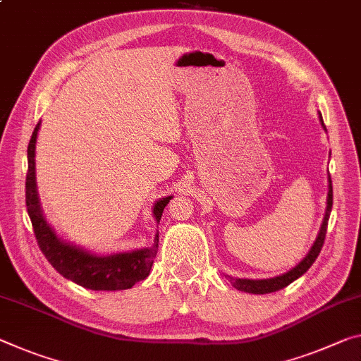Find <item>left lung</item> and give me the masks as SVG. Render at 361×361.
Segmentation results:
<instances>
[{
    "label": "left lung",
    "mask_w": 361,
    "mask_h": 361,
    "mask_svg": "<svg viewBox=\"0 0 361 361\" xmlns=\"http://www.w3.org/2000/svg\"><path fill=\"white\" fill-rule=\"evenodd\" d=\"M323 122V118H322ZM331 209H333V181L329 178V192H328V207H326V215L322 225V230L318 233V238L314 244L312 245L310 252L305 255V259L302 260L299 265L294 267L293 270L281 274V276L276 278H270V279H233L230 278L231 284L236 288L238 290H244V293L249 294H268V293H274V290H279L289 286L293 281H295L297 278H300L308 268L313 265V262L317 260V257L322 252V247L324 244V238H326V230H328V220H329V214Z\"/></svg>",
    "instance_id": "left-lung-1"
}]
</instances>
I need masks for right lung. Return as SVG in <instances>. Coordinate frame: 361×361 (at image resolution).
Instances as JSON below:
<instances>
[{"label": "right lung", "mask_w": 361, "mask_h": 361, "mask_svg": "<svg viewBox=\"0 0 361 361\" xmlns=\"http://www.w3.org/2000/svg\"><path fill=\"white\" fill-rule=\"evenodd\" d=\"M39 130V123L32 133L28 142L27 159L28 171L25 178V204L28 216L32 220L33 233H35L38 247L47 257V260L54 267L57 273L71 279L87 289L93 290H122L130 289L141 279L149 276L154 259L159 249V236L147 249L133 250V252L114 254V255H93L75 245L62 243L57 239L54 231L44 220L39 209L37 183H35V142ZM170 196L160 199L154 205V216L160 221L165 205L170 202Z\"/></svg>", "instance_id": "1"}]
</instances>
